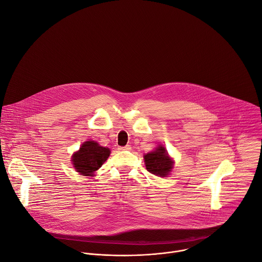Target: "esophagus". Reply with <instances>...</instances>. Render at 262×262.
I'll return each mask as SVG.
<instances>
[{"label":"esophagus","mask_w":262,"mask_h":262,"mask_svg":"<svg viewBox=\"0 0 262 262\" xmlns=\"http://www.w3.org/2000/svg\"><path fill=\"white\" fill-rule=\"evenodd\" d=\"M119 149H120V150H130V149H131V146H130L129 144H127V145H125V146H120Z\"/></svg>","instance_id":"obj_1"}]
</instances>
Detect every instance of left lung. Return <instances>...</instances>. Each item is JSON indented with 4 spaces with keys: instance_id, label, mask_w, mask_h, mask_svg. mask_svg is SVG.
<instances>
[{
    "instance_id": "obj_1",
    "label": "left lung",
    "mask_w": 262,
    "mask_h": 262,
    "mask_svg": "<svg viewBox=\"0 0 262 262\" xmlns=\"http://www.w3.org/2000/svg\"><path fill=\"white\" fill-rule=\"evenodd\" d=\"M146 170L151 174L165 177L173 169V162L169 158L164 146H159L157 150L144 156Z\"/></svg>"
}]
</instances>
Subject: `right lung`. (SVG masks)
I'll return each mask as SVG.
<instances>
[{
	"instance_id": "add662e5",
	"label": "right lung",
	"mask_w": 262,
	"mask_h": 262,
	"mask_svg": "<svg viewBox=\"0 0 262 262\" xmlns=\"http://www.w3.org/2000/svg\"><path fill=\"white\" fill-rule=\"evenodd\" d=\"M110 149L99 146L95 141H86L82 144L79 151L72 157L76 171L83 176L93 174L110 157Z\"/></svg>"
}]
</instances>
